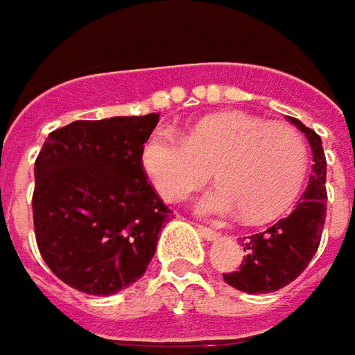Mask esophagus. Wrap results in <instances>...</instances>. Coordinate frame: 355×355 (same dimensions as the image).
<instances>
[{
    "instance_id": "esophagus-1",
    "label": "esophagus",
    "mask_w": 355,
    "mask_h": 355,
    "mask_svg": "<svg viewBox=\"0 0 355 355\" xmlns=\"http://www.w3.org/2000/svg\"><path fill=\"white\" fill-rule=\"evenodd\" d=\"M198 232H200V236L207 240H216L220 234L216 232V230H212V228H208V226H202V224H198Z\"/></svg>"
}]
</instances>
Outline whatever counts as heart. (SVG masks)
Listing matches in <instances>:
<instances>
[{
	"label": "heart",
	"instance_id": "heart-1",
	"mask_svg": "<svg viewBox=\"0 0 355 355\" xmlns=\"http://www.w3.org/2000/svg\"><path fill=\"white\" fill-rule=\"evenodd\" d=\"M308 162L300 131L239 111L207 115L184 139L155 131L141 147V166L162 198H184L214 168L220 182L196 200V210L207 216L242 212L248 223H268L294 205Z\"/></svg>",
	"mask_w": 355,
	"mask_h": 355
}]
</instances>
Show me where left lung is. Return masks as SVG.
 <instances>
[{
	"instance_id": "obj_1",
	"label": "left lung",
	"mask_w": 355,
	"mask_h": 355,
	"mask_svg": "<svg viewBox=\"0 0 355 355\" xmlns=\"http://www.w3.org/2000/svg\"><path fill=\"white\" fill-rule=\"evenodd\" d=\"M290 121L312 147V175L296 208L264 232L244 239V256L239 270L223 274L226 284L248 294H268L296 280L316 254L326 223V157L322 139L298 119Z\"/></svg>"
}]
</instances>
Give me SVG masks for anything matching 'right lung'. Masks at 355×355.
<instances>
[{"mask_svg":"<svg viewBox=\"0 0 355 355\" xmlns=\"http://www.w3.org/2000/svg\"><path fill=\"white\" fill-rule=\"evenodd\" d=\"M159 113L75 121L49 132L35 161L33 226L45 264L65 284L111 296L155 256L168 207L141 166Z\"/></svg>","mask_w":355,"mask_h":355,"instance_id":"obj_1","label":"right lung"}]
</instances>
